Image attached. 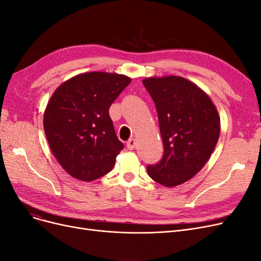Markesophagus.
I'll use <instances>...</instances> for the list:
<instances>
[{
  "mask_svg": "<svg viewBox=\"0 0 261 261\" xmlns=\"http://www.w3.org/2000/svg\"><path fill=\"white\" fill-rule=\"evenodd\" d=\"M136 145H137V141L134 139H130L127 143V147H128L129 150H132V149L136 148Z\"/></svg>",
  "mask_w": 261,
  "mask_h": 261,
  "instance_id": "34e87169",
  "label": "esophagus"
}]
</instances>
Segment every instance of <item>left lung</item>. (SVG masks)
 Instances as JSON below:
<instances>
[{
	"label": "left lung",
	"instance_id": "left-lung-1",
	"mask_svg": "<svg viewBox=\"0 0 261 261\" xmlns=\"http://www.w3.org/2000/svg\"><path fill=\"white\" fill-rule=\"evenodd\" d=\"M155 102L165 152L148 166V175L175 187L204 167L219 139L220 118L210 95L181 76H152L143 81Z\"/></svg>",
	"mask_w": 261,
	"mask_h": 261
}]
</instances>
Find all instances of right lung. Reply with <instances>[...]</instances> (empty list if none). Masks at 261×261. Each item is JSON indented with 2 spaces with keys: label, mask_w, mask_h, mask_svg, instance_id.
Wrapping results in <instances>:
<instances>
[{
  "label": "right lung",
  "mask_w": 261,
  "mask_h": 261,
  "mask_svg": "<svg viewBox=\"0 0 261 261\" xmlns=\"http://www.w3.org/2000/svg\"><path fill=\"white\" fill-rule=\"evenodd\" d=\"M130 83L122 74L87 72L53 93L44 112V131L57 161L72 177L92 181L114 168L123 144L109 110Z\"/></svg>",
  "instance_id": "1"
}]
</instances>
